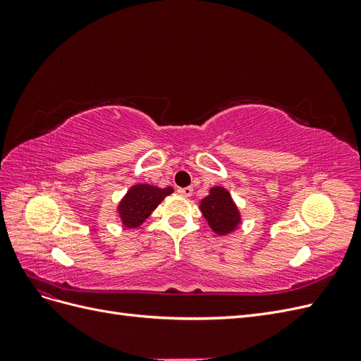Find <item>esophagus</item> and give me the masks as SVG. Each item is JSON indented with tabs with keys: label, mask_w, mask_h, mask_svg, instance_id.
<instances>
[{
	"label": "esophagus",
	"mask_w": 361,
	"mask_h": 361,
	"mask_svg": "<svg viewBox=\"0 0 361 361\" xmlns=\"http://www.w3.org/2000/svg\"><path fill=\"white\" fill-rule=\"evenodd\" d=\"M178 192L182 195V197H190L192 194V188L191 187H185V188H178Z\"/></svg>",
	"instance_id": "1"
}]
</instances>
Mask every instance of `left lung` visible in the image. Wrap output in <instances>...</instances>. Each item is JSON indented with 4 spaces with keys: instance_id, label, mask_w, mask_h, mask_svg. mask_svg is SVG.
Returning a JSON list of instances; mask_svg holds the SVG:
<instances>
[{
    "instance_id": "1",
    "label": "left lung",
    "mask_w": 361,
    "mask_h": 361,
    "mask_svg": "<svg viewBox=\"0 0 361 361\" xmlns=\"http://www.w3.org/2000/svg\"><path fill=\"white\" fill-rule=\"evenodd\" d=\"M200 211L216 235L232 233L241 224V214L238 211V206L231 192L223 187L209 190V195L200 202Z\"/></svg>"
}]
</instances>
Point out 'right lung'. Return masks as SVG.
I'll use <instances>...</instances> for the list:
<instances>
[{"instance_id": "add662e5", "label": "right lung", "mask_w": 361, "mask_h": 361, "mask_svg": "<svg viewBox=\"0 0 361 361\" xmlns=\"http://www.w3.org/2000/svg\"><path fill=\"white\" fill-rule=\"evenodd\" d=\"M171 192V187L158 188L152 187L149 183H137L130 187L117 206L122 224L129 228L141 226L146 221V218L157 209V206Z\"/></svg>"}]
</instances>
